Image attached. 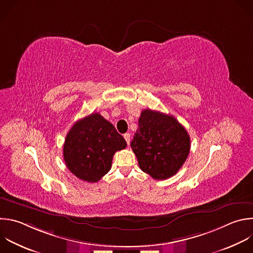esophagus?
I'll use <instances>...</instances> for the list:
<instances>
[{
	"label": "esophagus",
	"mask_w": 253,
	"mask_h": 253,
	"mask_svg": "<svg viewBox=\"0 0 253 253\" xmlns=\"http://www.w3.org/2000/svg\"><path fill=\"white\" fill-rule=\"evenodd\" d=\"M123 137H124V139L126 140L127 144H128V145H130V134H129V133H126V134H124V135H123Z\"/></svg>",
	"instance_id": "esophagus-1"
}]
</instances>
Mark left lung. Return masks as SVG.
<instances>
[{
  "mask_svg": "<svg viewBox=\"0 0 253 253\" xmlns=\"http://www.w3.org/2000/svg\"><path fill=\"white\" fill-rule=\"evenodd\" d=\"M131 147L144 173L155 180H166L177 174L186 162L191 139L174 116L145 109Z\"/></svg>",
  "mask_w": 253,
  "mask_h": 253,
  "instance_id": "8db88e82",
  "label": "left lung"
}]
</instances>
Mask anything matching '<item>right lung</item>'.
Wrapping results in <instances>:
<instances>
[{"label":"right lung","instance_id":"right-lung-1","mask_svg":"<svg viewBox=\"0 0 253 253\" xmlns=\"http://www.w3.org/2000/svg\"><path fill=\"white\" fill-rule=\"evenodd\" d=\"M126 146L125 139L109 121L92 113L75 122L67 133L63 158L75 177L96 183L111 169L115 152Z\"/></svg>","mask_w":253,"mask_h":253}]
</instances>
